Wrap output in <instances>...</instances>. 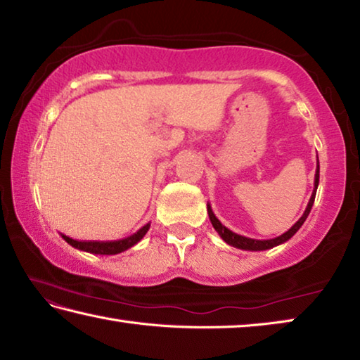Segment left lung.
Returning a JSON list of instances; mask_svg holds the SVG:
<instances>
[{"label":"left lung","mask_w":360,"mask_h":360,"mask_svg":"<svg viewBox=\"0 0 360 360\" xmlns=\"http://www.w3.org/2000/svg\"><path fill=\"white\" fill-rule=\"evenodd\" d=\"M318 186H319V160H318V165H316V174H314V188H313V193H311V198H309L308 202V206L307 210H304L303 216L298 219V221L292 225V227L285 231V233L276 236V238H271V240H252V238H248V236H241L238 233H235V231H231L230 229L225 227V225H222V222L219 221V219L216 217L214 212H212V208L211 205L208 203V214H210V221L212 224V227H214V230L219 233V236L227 243V245L233 246V248H238V249H245V251H266V249H271L275 246H279L283 245V243L289 241L292 236H294L298 229L302 227L303 222L307 221V217L309 214V211H311L313 208V203H314V198H316V191H318Z\"/></svg>","instance_id":"1"}]
</instances>
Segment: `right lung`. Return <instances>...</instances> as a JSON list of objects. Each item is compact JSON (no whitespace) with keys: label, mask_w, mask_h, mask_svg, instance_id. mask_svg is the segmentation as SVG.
I'll return each instance as SVG.
<instances>
[{"label":"right lung","mask_w":360,"mask_h":360,"mask_svg":"<svg viewBox=\"0 0 360 360\" xmlns=\"http://www.w3.org/2000/svg\"><path fill=\"white\" fill-rule=\"evenodd\" d=\"M149 227L150 224H146L144 227H141L136 231V233H133L130 236H127V238H122L117 241H77L63 233L60 235H62V238L68 243V245H71L76 249H81V251L90 252V254H100V255H114V254H120L127 251V249L133 248L136 243L141 241L143 236L148 233Z\"/></svg>","instance_id":"right-lung-1"}]
</instances>
